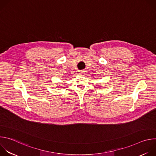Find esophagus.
<instances>
[{
  "label": "esophagus",
  "mask_w": 156,
  "mask_h": 156,
  "mask_svg": "<svg viewBox=\"0 0 156 156\" xmlns=\"http://www.w3.org/2000/svg\"><path fill=\"white\" fill-rule=\"evenodd\" d=\"M80 75H81V76H84L85 73H84V71H81V72H80Z\"/></svg>",
  "instance_id": "obj_1"
}]
</instances>
